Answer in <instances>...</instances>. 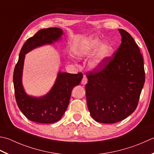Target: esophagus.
<instances>
[{
	"label": "esophagus",
	"instance_id": "34e87169",
	"mask_svg": "<svg viewBox=\"0 0 154 154\" xmlns=\"http://www.w3.org/2000/svg\"><path fill=\"white\" fill-rule=\"evenodd\" d=\"M87 83V77L85 76H84L83 78L82 79V81H81V84H82V85H86Z\"/></svg>",
	"mask_w": 154,
	"mask_h": 154
}]
</instances>
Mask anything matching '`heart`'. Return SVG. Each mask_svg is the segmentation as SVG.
Listing matches in <instances>:
<instances>
[{"label": "heart", "instance_id": "1", "mask_svg": "<svg viewBox=\"0 0 154 154\" xmlns=\"http://www.w3.org/2000/svg\"><path fill=\"white\" fill-rule=\"evenodd\" d=\"M75 52L79 57H89L95 53L89 63V67L92 70H97L111 59L114 53V47L107 42L102 43L99 38L88 37L78 43Z\"/></svg>", "mask_w": 154, "mask_h": 154}]
</instances>
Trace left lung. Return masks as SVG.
<instances>
[{
    "mask_svg": "<svg viewBox=\"0 0 154 154\" xmlns=\"http://www.w3.org/2000/svg\"><path fill=\"white\" fill-rule=\"evenodd\" d=\"M122 43L103 67L87 74V104L95 121L114 123L134 112L145 83L143 59L133 37L119 29Z\"/></svg>",
    "mask_w": 154,
    "mask_h": 154,
    "instance_id": "obj_1",
    "label": "left lung"
}]
</instances>
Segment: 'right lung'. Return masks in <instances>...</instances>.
Returning a JSON list of instances; mask_svg holds the SVG:
<instances>
[{
    "label": "right lung",
    "mask_w": 154,
    "mask_h": 154,
    "mask_svg": "<svg viewBox=\"0 0 154 154\" xmlns=\"http://www.w3.org/2000/svg\"><path fill=\"white\" fill-rule=\"evenodd\" d=\"M64 34L59 28L43 29L29 38L20 50L19 61L15 66L13 83L18 106L27 119L40 123H52L61 119L68 107L72 89L80 83L83 74H71L59 71L50 91L36 97L27 94L23 85V72L25 55L46 45H53L61 40Z\"/></svg>",
    "instance_id": "1"
}]
</instances>
